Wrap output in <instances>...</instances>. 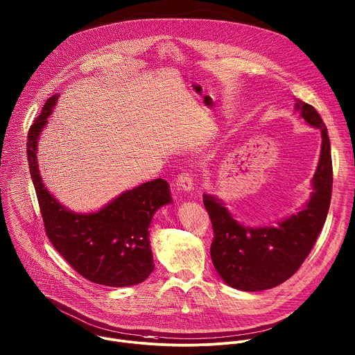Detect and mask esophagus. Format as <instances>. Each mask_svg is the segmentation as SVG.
I'll return each mask as SVG.
<instances>
[{"instance_id": "1", "label": "esophagus", "mask_w": 355, "mask_h": 355, "mask_svg": "<svg viewBox=\"0 0 355 355\" xmlns=\"http://www.w3.org/2000/svg\"><path fill=\"white\" fill-rule=\"evenodd\" d=\"M177 185L180 187V189H184V191H191V189H193V178H192L191 173L184 171V173L178 174V177H177Z\"/></svg>"}]
</instances>
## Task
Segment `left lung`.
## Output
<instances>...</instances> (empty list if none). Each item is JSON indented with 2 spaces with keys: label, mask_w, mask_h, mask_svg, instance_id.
Segmentation results:
<instances>
[{
  "label": "left lung",
  "mask_w": 355,
  "mask_h": 355,
  "mask_svg": "<svg viewBox=\"0 0 355 355\" xmlns=\"http://www.w3.org/2000/svg\"><path fill=\"white\" fill-rule=\"evenodd\" d=\"M295 101L302 117L322 134L314 192L306 207L279 227L248 228L235 221L218 199L203 195L214 232L210 248L213 264L220 277L239 291L271 289L295 275L313 250L329 211L334 168L327 125L314 106L299 98Z\"/></svg>",
  "instance_id": "left-lung-1"
}]
</instances>
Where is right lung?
<instances>
[{"mask_svg": "<svg viewBox=\"0 0 355 355\" xmlns=\"http://www.w3.org/2000/svg\"><path fill=\"white\" fill-rule=\"evenodd\" d=\"M58 94L42 106L27 134V162L45 234L58 253L85 279L121 288L144 282L155 264L149 224L155 211L171 202L168 184L157 178L124 192L92 214H76L59 205L44 187L37 163V141Z\"/></svg>", "mask_w": 355, "mask_h": 355, "instance_id": "obj_1", "label": "right lung"}]
</instances>
